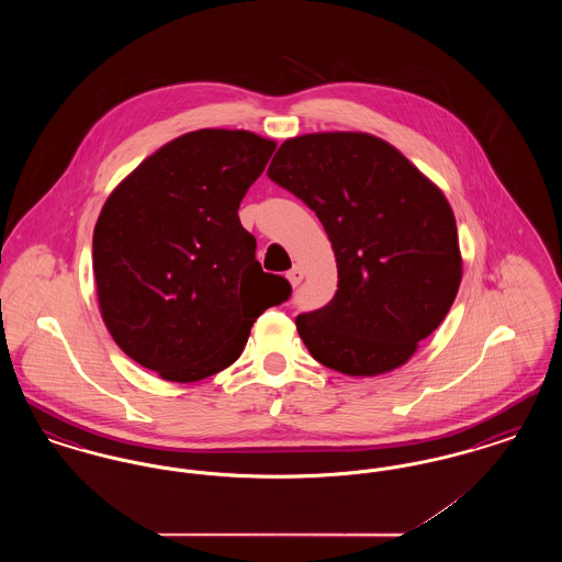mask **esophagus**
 Segmentation results:
<instances>
[{
  "label": "esophagus",
  "instance_id": "1",
  "mask_svg": "<svg viewBox=\"0 0 562 562\" xmlns=\"http://www.w3.org/2000/svg\"><path fill=\"white\" fill-rule=\"evenodd\" d=\"M286 278H289V282H291L293 286H299L301 280H303V269L299 268V266H293V269L286 271Z\"/></svg>",
  "mask_w": 562,
  "mask_h": 562
}]
</instances>
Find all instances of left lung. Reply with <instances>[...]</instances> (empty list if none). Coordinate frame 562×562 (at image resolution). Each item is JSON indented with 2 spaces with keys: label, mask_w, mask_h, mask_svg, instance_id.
<instances>
[{
  "label": "left lung",
  "mask_w": 562,
  "mask_h": 562,
  "mask_svg": "<svg viewBox=\"0 0 562 562\" xmlns=\"http://www.w3.org/2000/svg\"><path fill=\"white\" fill-rule=\"evenodd\" d=\"M268 177L318 214L337 259L335 296L294 321L305 348L351 376L402 367L445 321L461 284L445 193L367 133L289 138Z\"/></svg>",
  "instance_id": "1"
}]
</instances>
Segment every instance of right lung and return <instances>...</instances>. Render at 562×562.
<instances>
[{
    "label": "right lung",
    "mask_w": 562,
    "mask_h": 562,
    "mask_svg": "<svg viewBox=\"0 0 562 562\" xmlns=\"http://www.w3.org/2000/svg\"><path fill=\"white\" fill-rule=\"evenodd\" d=\"M276 143L202 128L166 143L111 191L92 238L113 341L166 381L191 383L240 358L255 321L291 296L255 259L238 209Z\"/></svg>",
    "instance_id": "obj_1"
}]
</instances>
